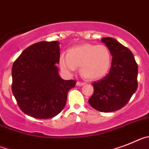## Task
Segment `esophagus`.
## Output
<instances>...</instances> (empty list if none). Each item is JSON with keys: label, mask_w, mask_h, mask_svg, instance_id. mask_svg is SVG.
Masks as SVG:
<instances>
[{"label": "esophagus", "mask_w": 149, "mask_h": 149, "mask_svg": "<svg viewBox=\"0 0 149 149\" xmlns=\"http://www.w3.org/2000/svg\"><path fill=\"white\" fill-rule=\"evenodd\" d=\"M85 85V82H76V85H78V86H82V85Z\"/></svg>", "instance_id": "34e87169"}]
</instances>
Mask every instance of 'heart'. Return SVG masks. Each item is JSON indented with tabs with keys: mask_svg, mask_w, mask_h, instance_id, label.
<instances>
[{
	"mask_svg": "<svg viewBox=\"0 0 149 149\" xmlns=\"http://www.w3.org/2000/svg\"><path fill=\"white\" fill-rule=\"evenodd\" d=\"M112 62V55L105 45L84 44L71 48L67 55H61L59 64L65 73H72L79 67L84 78L99 79L108 73Z\"/></svg>",
	"mask_w": 149,
	"mask_h": 149,
	"instance_id": "heart-1",
	"label": "heart"
}]
</instances>
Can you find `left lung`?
I'll return each mask as SVG.
<instances>
[{"instance_id": "1", "label": "left lung", "mask_w": 149, "mask_h": 149, "mask_svg": "<svg viewBox=\"0 0 149 149\" xmlns=\"http://www.w3.org/2000/svg\"><path fill=\"white\" fill-rule=\"evenodd\" d=\"M112 56L108 74L92 84L94 93L88 103L96 110L103 112L117 111L128 103L138 87V66L129 49L112 37H104Z\"/></svg>"}]
</instances>
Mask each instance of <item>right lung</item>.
Segmentation results:
<instances>
[{
	"instance_id": "add662e5",
	"label": "right lung",
	"mask_w": 149,
	"mask_h": 149,
	"mask_svg": "<svg viewBox=\"0 0 149 149\" xmlns=\"http://www.w3.org/2000/svg\"><path fill=\"white\" fill-rule=\"evenodd\" d=\"M58 41L39 42L22 52L12 68V91L24 113L39 119L55 117L64 108L76 80L58 75Z\"/></svg>"
}]
</instances>
